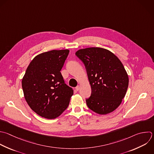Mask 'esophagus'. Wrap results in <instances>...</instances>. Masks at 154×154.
I'll return each instance as SVG.
<instances>
[{
    "mask_svg": "<svg viewBox=\"0 0 154 154\" xmlns=\"http://www.w3.org/2000/svg\"><path fill=\"white\" fill-rule=\"evenodd\" d=\"M79 88H80V85H77V86L76 87V88H75V89H76V91H78V90H79Z\"/></svg>",
    "mask_w": 154,
    "mask_h": 154,
    "instance_id": "obj_1",
    "label": "esophagus"
}]
</instances>
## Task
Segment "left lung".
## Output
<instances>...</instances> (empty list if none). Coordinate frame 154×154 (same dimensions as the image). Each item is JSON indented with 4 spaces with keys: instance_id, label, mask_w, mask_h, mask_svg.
<instances>
[{
    "instance_id": "obj_1",
    "label": "left lung",
    "mask_w": 154,
    "mask_h": 154,
    "mask_svg": "<svg viewBox=\"0 0 154 154\" xmlns=\"http://www.w3.org/2000/svg\"><path fill=\"white\" fill-rule=\"evenodd\" d=\"M75 54L85 67L91 88V96L86 99L88 107L99 114L114 111L125 97L129 84L122 62L101 48L79 49Z\"/></svg>"
}]
</instances>
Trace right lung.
<instances>
[{
    "label": "right lung",
    "instance_id": "add662e5",
    "mask_svg": "<svg viewBox=\"0 0 154 154\" xmlns=\"http://www.w3.org/2000/svg\"><path fill=\"white\" fill-rule=\"evenodd\" d=\"M69 51L52 50L37 55L30 63L22 79L25 100L42 117L54 119L68 107L73 94L60 72Z\"/></svg>",
    "mask_w": 154,
    "mask_h": 154
}]
</instances>
